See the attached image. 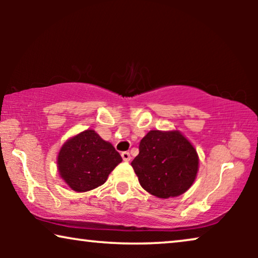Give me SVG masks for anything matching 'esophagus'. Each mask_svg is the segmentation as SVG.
<instances>
[{
  "label": "esophagus",
  "instance_id": "34e87169",
  "mask_svg": "<svg viewBox=\"0 0 258 258\" xmlns=\"http://www.w3.org/2000/svg\"><path fill=\"white\" fill-rule=\"evenodd\" d=\"M121 156L123 158V161H125V162L130 161V154L128 153V151H123V153L121 154Z\"/></svg>",
  "mask_w": 258,
  "mask_h": 258
}]
</instances>
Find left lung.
<instances>
[{
	"instance_id": "1",
	"label": "left lung",
	"mask_w": 258,
	"mask_h": 258,
	"mask_svg": "<svg viewBox=\"0 0 258 258\" xmlns=\"http://www.w3.org/2000/svg\"><path fill=\"white\" fill-rule=\"evenodd\" d=\"M139 150L132 165L140 184L151 195H182L195 181L199 156L181 133L151 130L141 140Z\"/></svg>"
}]
</instances>
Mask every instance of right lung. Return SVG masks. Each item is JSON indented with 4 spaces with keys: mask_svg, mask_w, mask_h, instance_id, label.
I'll list each match as a JSON object with an SVG mask.
<instances>
[{
    "mask_svg": "<svg viewBox=\"0 0 258 258\" xmlns=\"http://www.w3.org/2000/svg\"><path fill=\"white\" fill-rule=\"evenodd\" d=\"M121 162V155L94 130H86L70 139L63 144L57 157L59 175L79 192L103 184Z\"/></svg>",
    "mask_w": 258,
    "mask_h": 258,
    "instance_id": "add662e5",
    "label": "right lung"
}]
</instances>
